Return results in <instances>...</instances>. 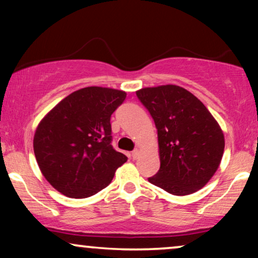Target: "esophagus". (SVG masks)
<instances>
[{
    "mask_svg": "<svg viewBox=\"0 0 258 258\" xmlns=\"http://www.w3.org/2000/svg\"><path fill=\"white\" fill-rule=\"evenodd\" d=\"M140 154H141V151H140L139 149L134 150V151H133V153H132V157L134 158V160H136V158L140 156Z\"/></svg>",
    "mask_w": 258,
    "mask_h": 258,
    "instance_id": "obj_1",
    "label": "esophagus"
}]
</instances>
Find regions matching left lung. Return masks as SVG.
I'll return each mask as SVG.
<instances>
[{
	"label": "left lung",
	"mask_w": 258,
	"mask_h": 258,
	"mask_svg": "<svg viewBox=\"0 0 258 258\" xmlns=\"http://www.w3.org/2000/svg\"><path fill=\"white\" fill-rule=\"evenodd\" d=\"M137 97L157 129L160 170L151 184L176 196L203 188L220 167L224 135L206 105L184 88H142Z\"/></svg>",
	"instance_id": "8db88e82"
}]
</instances>
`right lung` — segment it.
Segmentation results:
<instances>
[{
	"label": "right lung",
	"mask_w": 258,
	"mask_h": 258,
	"mask_svg": "<svg viewBox=\"0 0 258 258\" xmlns=\"http://www.w3.org/2000/svg\"><path fill=\"white\" fill-rule=\"evenodd\" d=\"M126 93L103 87L76 90L38 123L34 153L45 179L67 197L86 199L110 184L125 155L111 147V114Z\"/></svg>",
	"instance_id": "add662e5"
}]
</instances>
